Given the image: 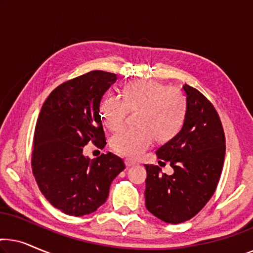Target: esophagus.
Here are the masks:
<instances>
[{
	"label": "esophagus",
	"mask_w": 253,
	"mask_h": 253,
	"mask_svg": "<svg viewBox=\"0 0 253 253\" xmlns=\"http://www.w3.org/2000/svg\"><path fill=\"white\" fill-rule=\"evenodd\" d=\"M134 165H136V162H134V161L129 160V159H126V167H131V166H134Z\"/></svg>",
	"instance_id": "esophagus-1"
}]
</instances>
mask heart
Listing matches in <instances>:
<instances>
[{
  "mask_svg": "<svg viewBox=\"0 0 253 253\" xmlns=\"http://www.w3.org/2000/svg\"><path fill=\"white\" fill-rule=\"evenodd\" d=\"M139 109L137 121L139 127H124L110 139L114 151L129 158L140 155L155 138L160 143L172 139L184 124L188 99L177 87H169L157 81H139L124 87L123 99L107 95L99 108L103 124L110 130L120 129L130 110Z\"/></svg>",
  "mask_w": 253,
  "mask_h": 253,
  "instance_id": "b5f03b06",
  "label": "heart"
}]
</instances>
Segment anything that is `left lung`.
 I'll return each mask as SVG.
<instances>
[{
    "label": "left lung",
    "mask_w": 253,
    "mask_h": 253,
    "mask_svg": "<svg viewBox=\"0 0 253 253\" xmlns=\"http://www.w3.org/2000/svg\"><path fill=\"white\" fill-rule=\"evenodd\" d=\"M183 88L188 99L184 124L157 150L159 164L169 162L174 174H164L159 166L145 165L146 209L174 224L191 219L212 198L226 153V137L215 107L197 88L186 84Z\"/></svg>",
    "instance_id": "left-lung-1"
}]
</instances>
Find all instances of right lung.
<instances>
[{
	"label": "right lung",
	"instance_id": "add662e5",
	"mask_svg": "<svg viewBox=\"0 0 253 253\" xmlns=\"http://www.w3.org/2000/svg\"><path fill=\"white\" fill-rule=\"evenodd\" d=\"M115 81V74L102 70L69 79L51 91L38 117L32 172L44 198L68 215L98 210L108 198L114 178L126 168L110 152L92 161L83 155L88 143L105 147L99 107Z\"/></svg>",
	"mask_w": 253,
	"mask_h": 253
}]
</instances>
